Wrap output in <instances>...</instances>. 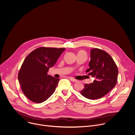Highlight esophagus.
Listing matches in <instances>:
<instances>
[{
    "mask_svg": "<svg viewBox=\"0 0 135 135\" xmlns=\"http://www.w3.org/2000/svg\"><path fill=\"white\" fill-rule=\"evenodd\" d=\"M70 80H71V81H73V82H76V81H77V80H76V79H74V78H70Z\"/></svg>",
    "mask_w": 135,
    "mask_h": 135,
    "instance_id": "1",
    "label": "esophagus"
}]
</instances>
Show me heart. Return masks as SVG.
I'll use <instances>...</instances> for the list:
<instances>
[{"instance_id": "1", "label": "heart", "mask_w": 135, "mask_h": 135, "mask_svg": "<svg viewBox=\"0 0 135 135\" xmlns=\"http://www.w3.org/2000/svg\"><path fill=\"white\" fill-rule=\"evenodd\" d=\"M80 52H85L84 51H80L78 52V53H80Z\"/></svg>"}]
</instances>
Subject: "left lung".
I'll use <instances>...</instances> for the list:
<instances>
[{"label": "left lung", "mask_w": 135, "mask_h": 135, "mask_svg": "<svg viewBox=\"0 0 135 135\" xmlns=\"http://www.w3.org/2000/svg\"><path fill=\"white\" fill-rule=\"evenodd\" d=\"M88 75L95 78L93 83L85 84L80 93L89 99L100 98L107 94L116 85L118 70L112 57L105 51L93 48L90 51Z\"/></svg>", "instance_id": "8db88e82"}]
</instances>
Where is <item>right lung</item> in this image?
<instances>
[{"instance_id": "right-lung-1", "label": "right lung", "mask_w": 135, "mask_h": 135, "mask_svg": "<svg viewBox=\"0 0 135 135\" xmlns=\"http://www.w3.org/2000/svg\"><path fill=\"white\" fill-rule=\"evenodd\" d=\"M65 48L41 47L25 59L18 73V80L24 95L30 101L41 103L54 93L59 79L47 75Z\"/></svg>"}]
</instances>
